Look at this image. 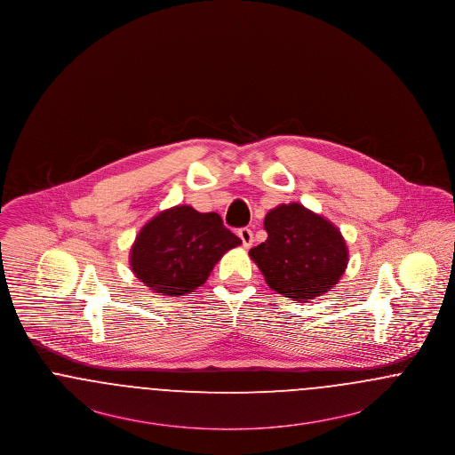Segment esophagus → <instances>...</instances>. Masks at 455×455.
Masks as SVG:
<instances>
[{"mask_svg":"<svg viewBox=\"0 0 455 455\" xmlns=\"http://www.w3.org/2000/svg\"><path fill=\"white\" fill-rule=\"evenodd\" d=\"M238 237L242 240L243 247H251L252 242H254V234H252L251 228H240L238 230Z\"/></svg>","mask_w":455,"mask_h":455,"instance_id":"34e87169","label":"esophagus"}]
</instances>
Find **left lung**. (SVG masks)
Wrapping results in <instances>:
<instances>
[{"mask_svg":"<svg viewBox=\"0 0 455 455\" xmlns=\"http://www.w3.org/2000/svg\"><path fill=\"white\" fill-rule=\"evenodd\" d=\"M267 238L249 251L271 290L310 302L338 284L349 252L341 230L300 203L280 204L264 218Z\"/></svg>","mask_w":455,"mask_h":455,"instance_id":"obj_1","label":"left lung"}]
</instances>
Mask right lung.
<instances>
[{"label":"right lung","mask_w":455,"mask_h":455,"mask_svg":"<svg viewBox=\"0 0 455 455\" xmlns=\"http://www.w3.org/2000/svg\"><path fill=\"white\" fill-rule=\"evenodd\" d=\"M240 243L215 212L179 204L141 227L131 245V271L153 293L180 297L204 284L223 254Z\"/></svg>","instance_id":"right-lung-1"}]
</instances>
